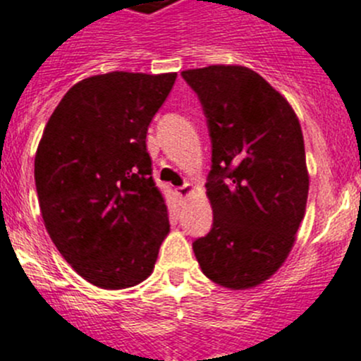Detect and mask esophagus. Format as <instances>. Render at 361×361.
I'll return each mask as SVG.
<instances>
[{
	"mask_svg": "<svg viewBox=\"0 0 361 361\" xmlns=\"http://www.w3.org/2000/svg\"><path fill=\"white\" fill-rule=\"evenodd\" d=\"M192 191H195V188H192V184H189V182H185L180 188H177V192H179L180 198H188L189 195H192Z\"/></svg>",
	"mask_w": 361,
	"mask_h": 361,
	"instance_id": "obj_1",
	"label": "esophagus"
}]
</instances>
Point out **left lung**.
<instances>
[{
  "label": "left lung",
  "instance_id": "left-lung-1",
  "mask_svg": "<svg viewBox=\"0 0 361 361\" xmlns=\"http://www.w3.org/2000/svg\"><path fill=\"white\" fill-rule=\"evenodd\" d=\"M212 144V228L192 242L202 272L230 290L262 284L284 263L305 214L302 128L286 98L245 66L182 71Z\"/></svg>",
  "mask_w": 361,
  "mask_h": 361
}]
</instances>
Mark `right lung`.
<instances>
[{
    "instance_id": "right-lung-1",
    "label": "right lung",
    "mask_w": 361,
    "mask_h": 361,
    "mask_svg": "<svg viewBox=\"0 0 361 361\" xmlns=\"http://www.w3.org/2000/svg\"><path fill=\"white\" fill-rule=\"evenodd\" d=\"M176 78L128 71L84 78L63 96L38 144L45 228L94 286L124 290L147 279L170 230L145 137Z\"/></svg>"
}]
</instances>
